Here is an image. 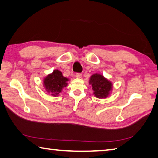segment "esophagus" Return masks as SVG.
Masks as SVG:
<instances>
[{
  "mask_svg": "<svg viewBox=\"0 0 158 158\" xmlns=\"http://www.w3.org/2000/svg\"><path fill=\"white\" fill-rule=\"evenodd\" d=\"M75 77L78 79H81L82 77V74L81 73H77L75 75Z\"/></svg>",
  "mask_w": 158,
  "mask_h": 158,
  "instance_id": "esophagus-1",
  "label": "esophagus"
}]
</instances>
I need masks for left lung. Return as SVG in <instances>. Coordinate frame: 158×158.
I'll return each instance as SVG.
<instances>
[{"label": "left lung", "mask_w": 158, "mask_h": 158, "mask_svg": "<svg viewBox=\"0 0 158 158\" xmlns=\"http://www.w3.org/2000/svg\"><path fill=\"white\" fill-rule=\"evenodd\" d=\"M89 84L91 85L93 94L98 98H106L113 90V83L101 74L94 73L90 77Z\"/></svg>", "instance_id": "obj_1"}]
</instances>
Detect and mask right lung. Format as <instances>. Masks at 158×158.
<instances>
[{
  "label": "right lung",
  "instance_id": "1",
  "mask_svg": "<svg viewBox=\"0 0 158 158\" xmlns=\"http://www.w3.org/2000/svg\"><path fill=\"white\" fill-rule=\"evenodd\" d=\"M69 79L62 75L59 70L56 69L43 79V87L46 92L52 96H58L63 88L68 85Z\"/></svg>",
  "mask_w": 158,
  "mask_h": 158
}]
</instances>
